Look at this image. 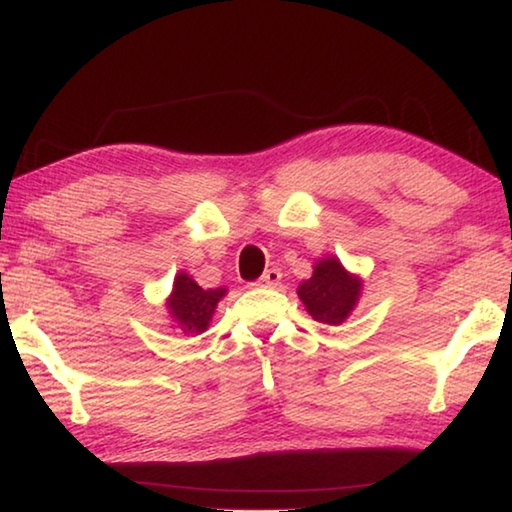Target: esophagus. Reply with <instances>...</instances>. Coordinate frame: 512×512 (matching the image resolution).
I'll return each instance as SVG.
<instances>
[{
	"label": "esophagus",
	"instance_id": "obj_1",
	"mask_svg": "<svg viewBox=\"0 0 512 512\" xmlns=\"http://www.w3.org/2000/svg\"><path fill=\"white\" fill-rule=\"evenodd\" d=\"M281 276H283V274H281L279 267H270V270H267L256 283L263 285V288H274V285H279Z\"/></svg>",
	"mask_w": 512,
	"mask_h": 512
}]
</instances>
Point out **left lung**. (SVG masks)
<instances>
[{"instance_id":"8db88e82","label":"left lung","mask_w":512,"mask_h":512,"mask_svg":"<svg viewBox=\"0 0 512 512\" xmlns=\"http://www.w3.org/2000/svg\"><path fill=\"white\" fill-rule=\"evenodd\" d=\"M360 290L362 283L348 274L337 258H326L317 263L312 279L299 285V297L312 319L337 326L353 310Z\"/></svg>"}]
</instances>
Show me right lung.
<instances>
[{
	"label": "right lung",
	"instance_id": "add662e5",
	"mask_svg": "<svg viewBox=\"0 0 512 512\" xmlns=\"http://www.w3.org/2000/svg\"><path fill=\"white\" fill-rule=\"evenodd\" d=\"M224 292V288L202 290L191 276L179 274L173 285V297L168 299V310L184 333H204Z\"/></svg>",
	"mask_w": 512,
	"mask_h": 512
}]
</instances>
